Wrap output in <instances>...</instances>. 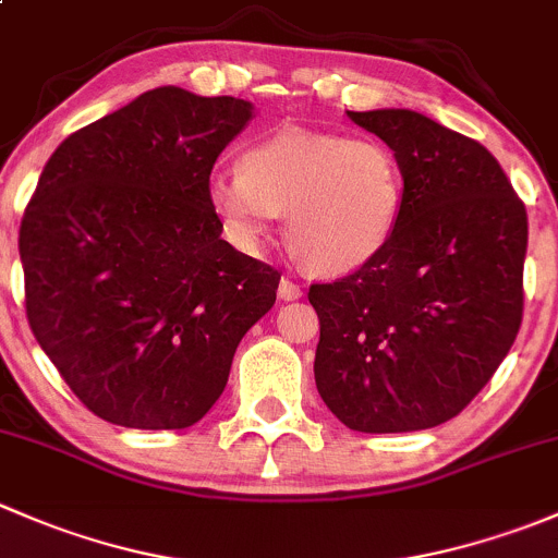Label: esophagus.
Instances as JSON below:
<instances>
[{"label": "esophagus", "instance_id": "esophagus-1", "mask_svg": "<svg viewBox=\"0 0 558 558\" xmlns=\"http://www.w3.org/2000/svg\"><path fill=\"white\" fill-rule=\"evenodd\" d=\"M278 296H280V300H286V302L300 300V296H302V289H300V286L294 283V280L283 278V280H280V286H278Z\"/></svg>", "mask_w": 558, "mask_h": 558}]
</instances>
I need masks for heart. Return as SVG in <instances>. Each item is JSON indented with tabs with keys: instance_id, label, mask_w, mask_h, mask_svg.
I'll list each match as a JSON object with an SVG mask.
<instances>
[{
	"instance_id": "heart-1",
	"label": "heart",
	"mask_w": 558,
	"mask_h": 558,
	"mask_svg": "<svg viewBox=\"0 0 558 558\" xmlns=\"http://www.w3.org/2000/svg\"><path fill=\"white\" fill-rule=\"evenodd\" d=\"M207 199L229 238L258 247L289 213L291 251L307 269L345 275L393 238L404 172L384 140L280 126L247 145L240 172H216Z\"/></svg>"
}]
</instances>
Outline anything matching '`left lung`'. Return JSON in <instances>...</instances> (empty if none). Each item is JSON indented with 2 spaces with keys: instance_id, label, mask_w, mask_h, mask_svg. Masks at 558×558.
<instances>
[{
  "instance_id": "left-lung-1",
  "label": "left lung",
  "mask_w": 558,
  "mask_h": 558,
  "mask_svg": "<svg viewBox=\"0 0 558 558\" xmlns=\"http://www.w3.org/2000/svg\"><path fill=\"white\" fill-rule=\"evenodd\" d=\"M348 116L399 156L404 205L373 262L311 286L315 386L348 429H432L477 397L519 335L526 207L475 140L413 110Z\"/></svg>"
}]
</instances>
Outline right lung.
I'll list each match as a JSON object with an SVG mask.
<instances>
[{
    "label": "right lung",
    "mask_w": 558,
    "mask_h": 558,
    "mask_svg": "<svg viewBox=\"0 0 558 558\" xmlns=\"http://www.w3.org/2000/svg\"><path fill=\"white\" fill-rule=\"evenodd\" d=\"M251 102L165 86L72 132L19 232L26 318L77 399L185 429L221 397L280 272L221 240L207 183Z\"/></svg>",
    "instance_id": "1"
}]
</instances>
